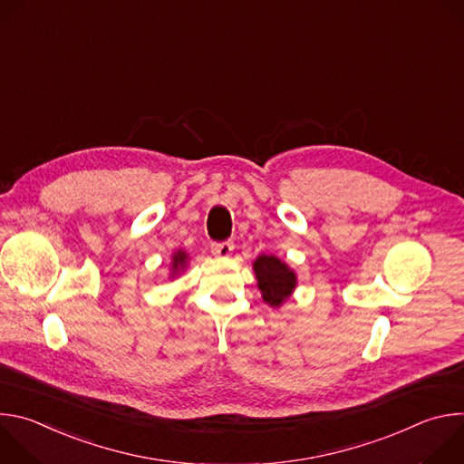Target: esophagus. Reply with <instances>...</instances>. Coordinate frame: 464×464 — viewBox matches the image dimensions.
Masks as SVG:
<instances>
[{
  "mask_svg": "<svg viewBox=\"0 0 464 464\" xmlns=\"http://www.w3.org/2000/svg\"><path fill=\"white\" fill-rule=\"evenodd\" d=\"M233 249H235V244H233V242H220V244H213V246H211V253H213L215 256H222V258L229 256V255L233 253Z\"/></svg>",
  "mask_w": 464,
  "mask_h": 464,
  "instance_id": "esophagus-1",
  "label": "esophagus"
}]
</instances>
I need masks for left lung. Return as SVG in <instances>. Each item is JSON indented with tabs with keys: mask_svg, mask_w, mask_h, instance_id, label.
<instances>
[{
	"mask_svg": "<svg viewBox=\"0 0 464 464\" xmlns=\"http://www.w3.org/2000/svg\"><path fill=\"white\" fill-rule=\"evenodd\" d=\"M253 274L262 301L274 308L283 306L297 288V274L276 255H258L253 260Z\"/></svg>",
	"mask_w": 464,
	"mask_h": 464,
	"instance_id": "8db88e82",
	"label": "left lung"
}]
</instances>
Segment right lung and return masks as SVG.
<instances>
[{
	"label": "right lung",
	"mask_w": 464,
	"mask_h": 464,
	"mask_svg": "<svg viewBox=\"0 0 464 464\" xmlns=\"http://www.w3.org/2000/svg\"><path fill=\"white\" fill-rule=\"evenodd\" d=\"M188 253L183 251V249H176L172 255H170V264H169V279H176L181 272H185V268L188 266Z\"/></svg>",
	"instance_id": "right-lung-1"
}]
</instances>
